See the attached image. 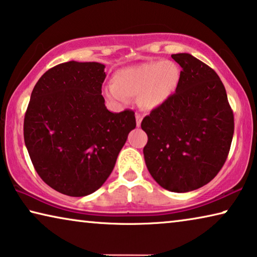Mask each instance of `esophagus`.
<instances>
[{
	"mask_svg": "<svg viewBox=\"0 0 257 257\" xmlns=\"http://www.w3.org/2000/svg\"><path fill=\"white\" fill-rule=\"evenodd\" d=\"M142 120H143V115H142V114H136V124H137V127H140V125H141Z\"/></svg>",
	"mask_w": 257,
	"mask_h": 257,
	"instance_id": "esophagus-1",
	"label": "esophagus"
}]
</instances>
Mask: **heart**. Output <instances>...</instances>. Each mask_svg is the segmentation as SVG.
I'll return each mask as SVG.
<instances>
[{
    "label": "heart",
    "instance_id": "heart-1",
    "mask_svg": "<svg viewBox=\"0 0 257 257\" xmlns=\"http://www.w3.org/2000/svg\"><path fill=\"white\" fill-rule=\"evenodd\" d=\"M180 79L178 66L171 61H152L122 68L113 75V84L104 94L116 105L137 98L143 109H155L173 94Z\"/></svg>",
    "mask_w": 257,
    "mask_h": 257
}]
</instances>
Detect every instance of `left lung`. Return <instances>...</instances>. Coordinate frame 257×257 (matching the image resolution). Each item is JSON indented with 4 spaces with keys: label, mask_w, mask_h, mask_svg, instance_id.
<instances>
[{
    "label": "left lung",
    "mask_w": 257,
    "mask_h": 257,
    "mask_svg": "<svg viewBox=\"0 0 257 257\" xmlns=\"http://www.w3.org/2000/svg\"><path fill=\"white\" fill-rule=\"evenodd\" d=\"M172 59L182 68L177 90L142 121L148 135L143 153L159 186L187 193L209 183L224 166L234 116L213 69L187 53Z\"/></svg>",
    "instance_id": "left-lung-1"
}]
</instances>
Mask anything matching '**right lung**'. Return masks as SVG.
Segmentation results:
<instances>
[{
    "mask_svg": "<svg viewBox=\"0 0 257 257\" xmlns=\"http://www.w3.org/2000/svg\"><path fill=\"white\" fill-rule=\"evenodd\" d=\"M105 66L69 61L45 72L31 94L24 141L37 173L68 196L94 193L136 127L135 113L106 108Z\"/></svg>",
    "mask_w": 257,
    "mask_h": 257,
    "instance_id": "right-lung-1",
    "label": "right lung"
}]
</instances>
